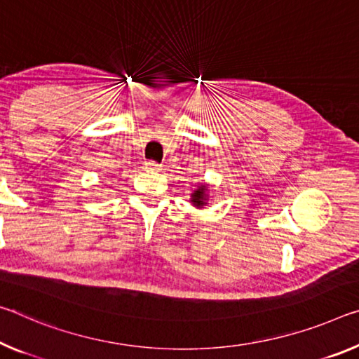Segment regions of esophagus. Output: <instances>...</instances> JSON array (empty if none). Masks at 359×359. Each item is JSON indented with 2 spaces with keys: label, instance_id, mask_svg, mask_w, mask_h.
<instances>
[{
  "label": "esophagus",
  "instance_id": "obj_1",
  "mask_svg": "<svg viewBox=\"0 0 359 359\" xmlns=\"http://www.w3.org/2000/svg\"><path fill=\"white\" fill-rule=\"evenodd\" d=\"M145 169L147 170H151V172H158L159 169H161V166L156 161H147L145 163Z\"/></svg>",
  "mask_w": 359,
  "mask_h": 359
}]
</instances>
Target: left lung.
<instances>
[{"label":"left lung","mask_w":359,"mask_h":359,"mask_svg":"<svg viewBox=\"0 0 359 359\" xmlns=\"http://www.w3.org/2000/svg\"><path fill=\"white\" fill-rule=\"evenodd\" d=\"M191 201H193V204H196V206H203V204H206V198H204V187H201V189H198L195 191Z\"/></svg>","instance_id":"left-lung-1"}]
</instances>
